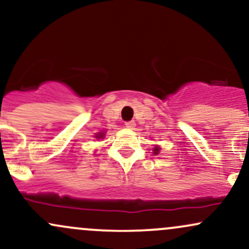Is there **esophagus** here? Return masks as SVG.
<instances>
[{"label": "esophagus", "mask_w": 249, "mask_h": 249, "mask_svg": "<svg viewBox=\"0 0 249 249\" xmlns=\"http://www.w3.org/2000/svg\"><path fill=\"white\" fill-rule=\"evenodd\" d=\"M125 126L128 127V128H134V126H136V122H134V121L125 122Z\"/></svg>", "instance_id": "esophagus-1"}]
</instances>
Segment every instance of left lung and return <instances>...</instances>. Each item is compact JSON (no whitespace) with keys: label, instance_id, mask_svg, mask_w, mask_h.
Returning a JSON list of instances; mask_svg holds the SVG:
<instances>
[{"label":"left lung","instance_id":"left-lung-1","mask_svg":"<svg viewBox=\"0 0 249 249\" xmlns=\"http://www.w3.org/2000/svg\"><path fill=\"white\" fill-rule=\"evenodd\" d=\"M158 152H159V148H158V147H156V148H154V153L157 154V153H158Z\"/></svg>","mask_w":249,"mask_h":249}]
</instances>
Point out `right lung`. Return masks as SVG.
Instances as JSON below:
<instances>
[{
    "label": "right lung",
    "instance_id": "obj_1",
    "mask_svg": "<svg viewBox=\"0 0 249 249\" xmlns=\"http://www.w3.org/2000/svg\"><path fill=\"white\" fill-rule=\"evenodd\" d=\"M97 138H103V133H99L98 136H97Z\"/></svg>",
    "mask_w": 249,
    "mask_h": 249
}]
</instances>
